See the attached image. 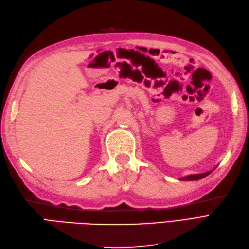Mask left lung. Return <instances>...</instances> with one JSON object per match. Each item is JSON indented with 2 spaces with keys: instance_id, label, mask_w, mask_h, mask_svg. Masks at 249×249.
I'll list each match as a JSON object with an SVG mask.
<instances>
[{
  "instance_id": "8db88e82",
  "label": "left lung",
  "mask_w": 249,
  "mask_h": 249,
  "mask_svg": "<svg viewBox=\"0 0 249 249\" xmlns=\"http://www.w3.org/2000/svg\"><path fill=\"white\" fill-rule=\"evenodd\" d=\"M215 168L212 169V170H210L208 172H203V173H196V174H189V176H186V177H183V178H179V179L181 181H198V179H201L205 178L206 176H209V174L214 171Z\"/></svg>"
}]
</instances>
